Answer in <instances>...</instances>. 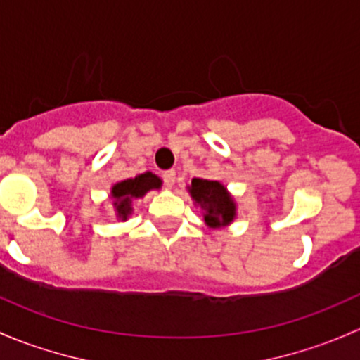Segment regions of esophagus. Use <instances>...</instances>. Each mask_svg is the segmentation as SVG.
I'll return each instance as SVG.
<instances>
[{"mask_svg":"<svg viewBox=\"0 0 360 360\" xmlns=\"http://www.w3.org/2000/svg\"><path fill=\"white\" fill-rule=\"evenodd\" d=\"M175 172L173 169H166L165 173H162V181H165L166 187H173L175 185Z\"/></svg>","mask_w":360,"mask_h":360,"instance_id":"1","label":"esophagus"}]
</instances>
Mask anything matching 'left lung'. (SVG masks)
Instances as JSON below:
<instances>
[{
  "instance_id": "1",
  "label": "left lung",
  "mask_w": 360,
  "mask_h": 360,
  "mask_svg": "<svg viewBox=\"0 0 360 360\" xmlns=\"http://www.w3.org/2000/svg\"><path fill=\"white\" fill-rule=\"evenodd\" d=\"M188 192L205 211V221L210 227H224L234 220L236 205L220 181L194 179Z\"/></svg>"
}]
</instances>
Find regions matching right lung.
I'll list each match as a JSON object with an SVG mask.
<instances>
[{
    "label": "right lung",
    "instance_id": "1",
    "mask_svg": "<svg viewBox=\"0 0 360 360\" xmlns=\"http://www.w3.org/2000/svg\"><path fill=\"white\" fill-rule=\"evenodd\" d=\"M161 187V180L158 176L153 175L150 172L143 173V175L135 176V179H129L124 181H120L112 187V198H114V206H116L117 214L120 218L126 220L131 211V202L133 199L142 198L146 195L150 188H159Z\"/></svg>",
    "mask_w": 360,
    "mask_h": 360
}]
</instances>
